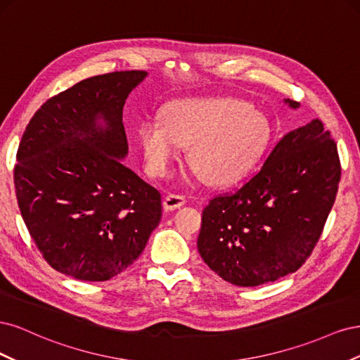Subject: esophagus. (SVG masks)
Masks as SVG:
<instances>
[{
    "instance_id": "1",
    "label": "esophagus",
    "mask_w": 360,
    "mask_h": 360,
    "mask_svg": "<svg viewBox=\"0 0 360 360\" xmlns=\"http://www.w3.org/2000/svg\"><path fill=\"white\" fill-rule=\"evenodd\" d=\"M184 202H186V198H184L183 195L169 193L165 198H163V209L176 210V209H180L181 205H184Z\"/></svg>"
}]
</instances>
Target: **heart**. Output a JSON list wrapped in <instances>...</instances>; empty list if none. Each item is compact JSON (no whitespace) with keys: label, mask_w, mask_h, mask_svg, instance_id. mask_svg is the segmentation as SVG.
Wrapping results in <instances>:
<instances>
[{"label":"heart","mask_w":360,"mask_h":360,"mask_svg":"<svg viewBox=\"0 0 360 360\" xmlns=\"http://www.w3.org/2000/svg\"><path fill=\"white\" fill-rule=\"evenodd\" d=\"M150 171L165 176L183 146L189 163L210 184L233 183L255 167L270 141V124L249 105L226 97L183 99L167 106L163 118L139 127Z\"/></svg>","instance_id":"heart-1"}]
</instances>
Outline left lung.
Segmentation results:
<instances>
[{"mask_svg": "<svg viewBox=\"0 0 360 360\" xmlns=\"http://www.w3.org/2000/svg\"><path fill=\"white\" fill-rule=\"evenodd\" d=\"M340 180L338 148L320 120L291 130L255 176L205 205L197 243L204 263L238 287L296 271L319 242Z\"/></svg>", "mask_w": 360, "mask_h": 360, "instance_id": "left-lung-1", "label": "left lung"}]
</instances>
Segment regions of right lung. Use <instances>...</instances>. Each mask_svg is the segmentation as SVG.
Instances as JSON below:
<instances>
[{"mask_svg": "<svg viewBox=\"0 0 360 360\" xmlns=\"http://www.w3.org/2000/svg\"><path fill=\"white\" fill-rule=\"evenodd\" d=\"M144 70L105 73L51 97L19 143L20 214L48 264L108 281L143 252L162 216L160 193L123 165V106Z\"/></svg>", "mask_w": 360, "mask_h": 360, "instance_id": "obj_1", "label": "right lung"}]
</instances>
